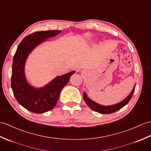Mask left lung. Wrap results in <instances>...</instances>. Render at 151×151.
<instances>
[{"label": "left lung", "mask_w": 151, "mask_h": 151, "mask_svg": "<svg viewBox=\"0 0 151 151\" xmlns=\"http://www.w3.org/2000/svg\"><path fill=\"white\" fill-rule=\"evenodd\" d=\"M134 89H135V86H134L132 91L130 93V94L128 95L127 97L124 99V100L114 105L103 106V105L99 104L97 103V102H95V101H92L91 99H89L88 97L87 93H86V92H84V93H83V98H84L86 104H87L88 106L91 109V110L97 112H99V113L100 114H109L114 113V112L120 110L121 108L124 107L125 105L127 104L128 102L130 101L131 98L132 97Z\"/></svg>", "instance_id": "obj_1"}]
</instances>
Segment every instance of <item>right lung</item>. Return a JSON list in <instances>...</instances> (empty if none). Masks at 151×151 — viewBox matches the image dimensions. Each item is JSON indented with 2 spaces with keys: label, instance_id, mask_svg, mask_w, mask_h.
Returning a JSON list of instances; mask_svg holds the SVG:
<instances>
[{
  "label": "right lung",
  "instance_id": "right-lung-1",
  "mask_svg": "<svg viewBox=\"0 0 151 151\" xmlns=\"http://www.w3.org/2000/svg\"><path fill=\"white\" fill-rule=\"evenodd\" d=\"M61 30L36 32L25 37L17 47L13 59L11 80L12 89L17 102L28 111L42 114L55 106L63 88L69 82L75 70L57 76L41 88L31 86L26 78L25 63L29 54L35 48L57 36Z\"/></svg>",
  "mask_w": 151,
  "mask_h": 151
}]
</instances>
